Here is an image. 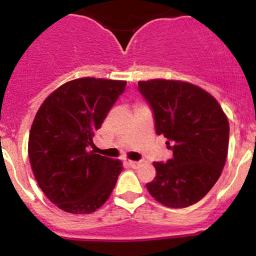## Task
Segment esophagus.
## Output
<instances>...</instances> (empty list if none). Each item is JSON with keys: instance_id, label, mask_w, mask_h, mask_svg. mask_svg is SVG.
<instances>
[{"instance_id": "obj_1", "label": "esophagus", "mask_w": 256, "mask_h": 256, "mask_svg": "<svg viewBox=\"0 0 256 256\" xmlns=\"http://www.w3.org/2000/svg\"><path fill=\"white\" fill-rule=\"evenodd\" d=\"M128 166H132V168H136V166H138L140 164H141V162H136V160H128Z\"/></svg>"}]
</instances>
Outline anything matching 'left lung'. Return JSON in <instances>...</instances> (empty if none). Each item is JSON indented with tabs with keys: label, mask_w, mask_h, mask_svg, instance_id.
<instances>
[{
	"label": "left lung",
	"mask_w": 256,
	"mask_h": 256,
	"mask_svg": "<svg viewBox=\"0 0 256 256\" xmlns=\"http://www.w3.org/2000/svg\"><path fill=\"white\" fill-rule=\"evenodd\" d=\"M157 135L166 138L173 157L154 162L156 178L146 184L164 206L182 208L200 201L222 173L230 122L218 102L198 86L182 80H140Z\"/></svg>",
	"instance_id": "1"
}]
</instances>
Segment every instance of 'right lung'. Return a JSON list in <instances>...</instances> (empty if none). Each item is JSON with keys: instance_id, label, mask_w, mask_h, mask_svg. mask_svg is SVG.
Segmentation results:
<instances>
[{"instance_id": "right-lung-1", "label": "right lung", "mask_w": 256, "mask_h": 256, "mask_svg": "<svg viewBox=\"0 0 256 256\" xmlns=\"http://www.w3.org/2000/svg\"><path fill=\"white\" fill-rule=\"evenodd\" d=\"M125 87V80H70L38 110L29 134L32 169L46 198L68 214H92L116 184L122 170L120 160L88 150Z\"/></svg>"}]
</instances>
